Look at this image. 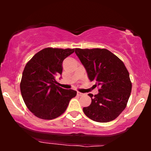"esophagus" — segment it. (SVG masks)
<instances>
[{"mask_svg": "<svg viewBox=\"0 0 151 151\" xmlns=\"http://www.w3.org/2000/svg\"><path fill=\"white\" fill-rule=\"evenodd\" d=\"M77 95H78V96H82V95H83V93H82L78 91V92H77Z\"/></svg>", "mask_w": 151, "mask_h": 151, "instance_id": "obj_1", "label": "esophagus"}]
</instances>
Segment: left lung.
<instances>
[{"label":"left lung","instance_id":"obj_1","mask_svg":"<svg viewBox=\"0 0 151 151\" xmlns=\"http://www.w3.org/2000/svg\"><path fill=\"white\" fill-rule=\"evenodd\" d=\"M75 52L89 80L100 86L98 94H88L91 104L84 107V114L98 122H109L117 118L127 106L132 88L124 64L106 49L76 48Z\"/></svg>","mask_w":151,"mask_h":151}]
</instances>
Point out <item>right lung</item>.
<instances>
[{
	"label": "right lung",
	"mask_w": 151,
	"mask_h": 151,
	"mask_svg": "<svg viewBox=\"0 0 151 151\" xmlns=\"http://www.w3.org/2000/svg\"><path fill=\"white\" fill-rule=\"evenodd\" d=\"M75 49H43L26 64L20 82V91L29 110L43 119L60 116L77 91L57 85L55 76L62 74L63 62Z\"/></svg>",
	"instance_id": "1"
}]
</instances>
